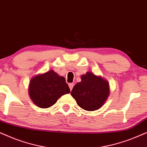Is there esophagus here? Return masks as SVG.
<instances>
[{"label":"esophagus","instance_id":"esophagus-1","mask_svg":"<svg viewBox=\"0 0 147 147\" xmlns=\"http://www.w3.org/2000/svg\"><path fill=\"white\" fill-rule=\"evenodd\" d=\"M69 87L70 90H71L72 88H73V87H74V84H72V83L69 84Z\"/></svg>","mask_w":147,"mask_h":147}]
</instances>
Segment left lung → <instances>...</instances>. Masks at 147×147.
<instances>
[{
    "label": "left lung",
    "instance_id": "left-lung-1",
    "mask_svg": "<svg viewBox=\"0 0 147 147\" xmlns=\"http://www.w3.org/2000/svg\"><path fill=\"white\" fill-rule=\"evenodd\" d=\"M81 80L74 86L71 96L82 109L87 111L98 110L110 95L109 83L102 76L90 71L82 75Z\"/></svg>",
    "mask_w": 147,
    "mask_h": 147
}]
</instances>
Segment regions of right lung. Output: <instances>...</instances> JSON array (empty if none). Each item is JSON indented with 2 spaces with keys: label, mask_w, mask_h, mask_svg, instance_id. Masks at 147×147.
<instances>
[{
  "label": "right lung",
  "mask_w": 147,
  "mask_h": 147,
  "mask_svg": "<svg viewBox=\"0 0 147 147\" xmlns=\"http://www.w3.org/2000/svg\"><path fill=\"white\" fill-rule=\"evenodd\" d=\"M69 92L65 78L59 76L52 69L34 76L29 86L30 98L41 108L53 106L61 96Z\"/></svg>",
  "instance_id": "obj_1"
}]
</instances>
